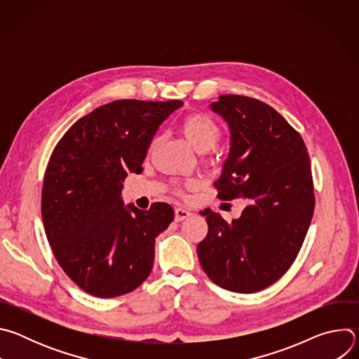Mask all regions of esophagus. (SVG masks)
I'll return each instance as SVG.
<instances>
[{"label": "esophagus", "mask_w": 359, "mask_h": 359, "mask_svg": "<svg viewBox=\"0 0 359 359\" xmlns=\"http://www.w3.org/2000/svg\"><path fill=\"white\" fill-rule=\"evenodd\" d=\"M190 216H191V212H190L189 209H186V208H177V209L175 210V220H176V222L186 220V219H189Z\"/></svg>", "instance_id": "34e87169"}]
</instances>
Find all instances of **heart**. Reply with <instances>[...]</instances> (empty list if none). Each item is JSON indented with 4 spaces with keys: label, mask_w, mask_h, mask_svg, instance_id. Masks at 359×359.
I'll return each instance as SVG.
<instances>
[{
    "label": "heart",
    "mask_w": 359,
    "mask_h": 359,
    "mask_svg": "<svg viewBox=\"0 0 359 359\" xmlns=\"http://www.w3.org/2000/svg\"><path fill=\"white\" fill-rule=\"evenodd\" d=\"M180 130L187 143L200 155L212 150L220 139V128L217 123L209 116L201 114H194L184 118L180 123ZM156 143L158 137L151 142V147Z\"/></svg>",
    "instance_id": "heart-1"
}]
</instances>
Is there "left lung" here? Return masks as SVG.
Masks as SVG:
<instances>
[{
	"mask_svg": "<svg viewBox=\"0 0 359 359\" xmlns=\"http://www.w3.org/2000/svg\"><path fill=\"white\" fill-rule=\"evenodd\" d=\"M230 132V149L215 186L222 200L243 198L238 219L200 212L209 231L197 245L201 269L219 287L241 294L276 283L292 264L309 231L314 189L299 133L257 99L220 95L209 107Z\"/></svg>",
	"mask_w": 359,
	"mask_h": 359,
	"instance_id": "obj_1",
	"label": "left lung"
}]
</instances>
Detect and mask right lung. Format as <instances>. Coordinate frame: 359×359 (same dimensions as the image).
I'll use <instances>...</instances> for the list:
<instances>
[{"mask_svg":"<svg viewBox=\"0 0 359 359\" xmlns=\"http://www.w3.org/2000/svg\"><path fill=\"white\" fill-rule=\"evenodd\" d=\"M182 100H114L78 119L55 146L41 212L58 264L85 292L112 298L150 274L155 241L173 222L168 203L125 204L122 182L140 173L153 136Z\"/></svg>","mask_w":359,"mask_h":359,"instance_id":"1","label":"right lung"}]
</instances>
